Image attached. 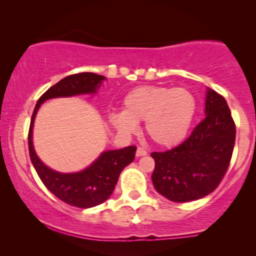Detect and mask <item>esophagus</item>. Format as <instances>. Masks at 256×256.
Listing matches in <instances>:
<instances>
[{"instance_id": "34e87169", "label": "esophagus", "mask_w": 256, "mask_h": 256, "mask_svg": "<svg viewBox=\"0 0 256 256\" xmlns=\"http://www.w3.org/2000/svg\"><path fill=\"white\" fill-rule=\"evenodd\" d=\"M146 154H148V152H146V149H143V148H141V146H138V150H136V156H138V157L146 156Z\"/></svg>"}]
</instances>
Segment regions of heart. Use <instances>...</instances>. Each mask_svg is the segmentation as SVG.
I'll return each instance as SVG.
<instances>
[{
    "label": "heart",
    "instance_id": "b5f03b06",
    "mask_svg": "<svg viewBox=\"0 0 256 256\" xmlns=\"http://www.w3.org/2000/svg\"><path fill=\"white\" fill-rule=\"evenodd\" d=\"M196 113V100L185 88L138 86L122 100V113H113L110 124L118 134L130 135L144 121L146 135L157 146H177L186 136Z\"/></svg>",
    "mask_w": 256,
    "mask_h": 256
}]
</instances>
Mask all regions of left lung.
Returning a JSON list of instances; mask_svg holds the SVG:
<instances>
[{"label": "left lung", "mask_w": 256, "mask_h": 256, "mask_svg": "<svg viewBox=\"0 0 256 256\" xmlns=\"http://www.w3.org/2000/svg\"><path fill=\"white\" fill-rule=\"evenodd\" d=\"M205 115L180 146L152 152V184L158 194L176 202L200 199L216 188L230 166L236 124L225 98L208 88Z\"/></svg>", "instance_id": "obj_1"}]
</instances>
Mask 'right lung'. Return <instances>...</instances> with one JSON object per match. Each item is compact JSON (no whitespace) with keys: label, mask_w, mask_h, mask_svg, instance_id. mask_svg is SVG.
Returning a JSON list of instances; mask_svg holds the SVG:
<instances>
[{"label":"right lung","mask_w":256,"mask_h":256,"mask_svg":"<svg viewBox=\"0 0 256 256\" xmlns=\"http://www.w3.org/2000/svg\"><path fill=\"white\" fill-rule=\"evenodd\" d=\"M104 76L84 72L62 79L50 87L37 101L29 128V154L34 170L50 192L66 204L80 208H88L102 204L113 194L121 171L135 158L136 146L107 150L79 172L62 174L50 169L40 160L32 143V129L36 114L42 104L54 98H65L82 94H96L101 86Z\"/></svg>","instance_id":"obj_1"}]
</instances>
